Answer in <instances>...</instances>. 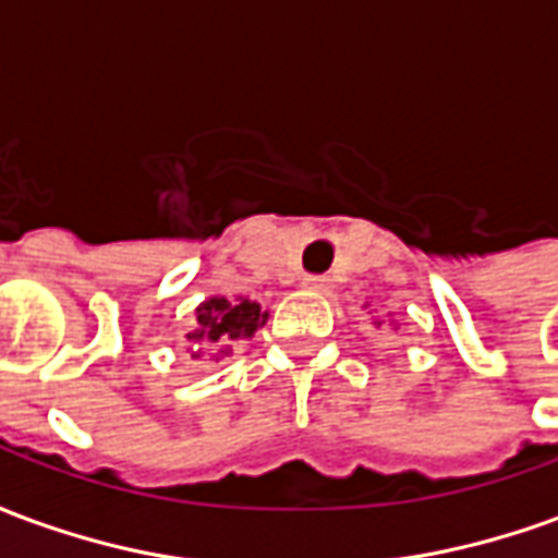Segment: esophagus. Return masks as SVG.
Listing matches in <instances>:
<instances>
[{
	"label": "esophagus",
	"instance_id": "esophagus-1",
	"mask_svg": "<svg viewBox=\"0 0 558 558\" xmlns=\"http://www.w3.org/2000/svg\"><path fill=\"white\" fill-rule=\"evenodd\" d=\"M304 287H307V290L326 292L328 287H331V280H328L326 275H307V278H304Z\"/></svg>",
	"mask_w": 558,
	"mask_h": 558
}]
</instances>
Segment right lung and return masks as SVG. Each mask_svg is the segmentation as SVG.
<instances>
[{
	"label": "right lung",
	"instance_id": "1",
	"mask_svg": "<svg viewBox=\"0 0 558 558\" xmlns=\"http://www.w3.org/2000/svg\"><path fill=\"white\" fill-rule=\"evenodd\" d=\"M268 314L259 311L256 302H230V299H208L199 311H196V328L194 335L187 338L194 340V347H220L227 340L235 338H251L256 328L266 326ZM196 359H203L196 352Z\"/></svg>",
	"mask_w": 558,
	"mask_h": 558
}]
</instances>
